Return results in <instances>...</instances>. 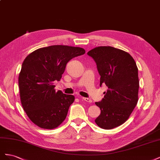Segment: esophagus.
I'll return each instance as SVG.
<instances>
[{
	"label": "esophagus",
	"mask_w": 160,
	"mask_h": 160,
	"mask_svg": "<svg viewBox=\"0 0 160 160\" xmlns=\"http://www.w3.org/2000/svg\"><path fill=\"white\" fill-rule=\"evenodd\" d=\"M81 99H83V100H84V101H85L86 102H88V103H92V100L91 99H89V98H81Z\"/></svg>",
	"instance_id": "obj_1"
}]
</instances>
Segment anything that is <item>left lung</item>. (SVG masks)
Wrapping results in <instances>:
<instances>
[{
    "label": "left lung",
    "mask_w": 160,
    "mask_h": 160,
    "mask_svg": "<svg viewBox=\"0 0 160 160\" xmlns=\"http://www.w3.org/2000/svg\"><path fill=\"white\" fill-rule=\"evenodd\" d=\"M95 60L101 76L100 86L108 89L95 105L101 114L95 120L101 128L111 129L124 123L138 101V69L128 52L110 46L95 47L88 52Z\"/></svg>",
    "instance_id": "8db88e82"
}]
</instances>
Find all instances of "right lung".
I'll return each mask as SVG.
<instances>
[{"label": "right lung", "instance_id": "add662e5", "mask_svg": "<svg viewBox=\"0 0 160 160\" xmlns=\"http://www.w3.org/2000/svg\"><path fill=\"white\" fill-rule=\"evenodd\" d=\"M85 52L78 47L52 45L34 51L24 60L18 75L21 102L37 126L55 129L65 119L75 97L56 91L54 81H60L67 62Z\"/></svg>", "mask_w": 160, "mask_h": 160}]
</instances>
